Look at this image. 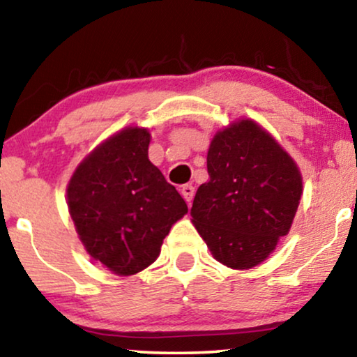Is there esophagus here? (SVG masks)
Listing matches in <instances>:
<instances>
[{"label": "esophagus", "instance_id": "obj_1", "mask_svg": "<svg viewBox=\"0 0 357 357\" xmlns=\"http://www.w3.org/2000/svg\"><path fill=\"white\" fill-rule=\"evenodd\" d=\"M181 194H183L184 199H186L188 204H191V201L194 197V186H191V184H184V186L181 188Z\"/></svg>", "mask_w": 357, "mask_h": 357}]
</instances>
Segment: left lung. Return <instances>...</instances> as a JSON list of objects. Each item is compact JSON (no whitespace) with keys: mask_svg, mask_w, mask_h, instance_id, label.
Returning a JSON list of instances; mask_svg holds the SVG:
<instances>
[{"mask_svg":"<svg viewBox=\"0 0 357 357\" xmlns=\"http://www.w3.org/2000/svg\"><path fill=\"white\" fill-rule=\"evenodd\" d=\"M207 173L192 224L220 264L255 267L290 231L303 188L298 168L255 121L242 120L212 139Z\"/></svg>","mask_w":357,"mask_h":357,"instance_id":"left-lung-1","label":"left lung"}]
</instances>
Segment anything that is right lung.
<instances>
[{
	"instance_id": "add662e5",
	"label": "right lung",
	"mask_w": 357,
	"mask_h": 357,
	"mask_svg": "<svg viewBox=\"0 0 357 357\" xmlns=\"http://www.w3.org/2000/svg\"><path fill=\"white\" fill-rule=\"evenodd\" d=\"M148 130L126 128L96 148L67 188L70 218L85 249L119 275L156 260L186 202L148 160Z\"/></svg>"
}]
</instances>
